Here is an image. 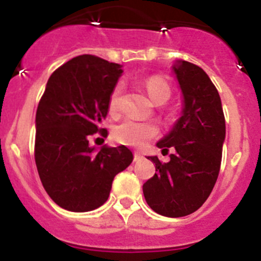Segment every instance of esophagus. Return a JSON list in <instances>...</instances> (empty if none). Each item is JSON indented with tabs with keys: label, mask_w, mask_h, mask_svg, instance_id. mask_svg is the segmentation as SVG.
<instances>
[{
	"label": "esophagus",
	"mask_w": 261,
	"mask_h": 261,
	"mask_svg": "<svg viewBox=\"0 0 261 261\" xmlns=\"http://www.w3.org/2000/svg\"><path fill=\"white\" fill-rule=\"evenodd\" d=\"M144 158L142 156V154H140L138 151H135V162H138V161H141V159Z\"/></svg>",
	"instance_id": "1"
}]
</instances>
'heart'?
<instances>
[{
	"label": "heart",
	"instance_id": "obj_1",
	"mask_svg": "<svg viewBox=\"0 0 261 261\" xmlns=\"http://www.w3.org/2000/svg\"><path fill=\"white\" fill-rule=\"evenodd\" d=\"M146 91L154 103L163 105L171 96V87L167 81L161 75H151L146 78L144 82ZM124 84L119 82L115 85L108 98V111L110 114H117L121 108L123 102ZM158 135V128L151 123H144L137 120L128 119L124 120L123 123L116 125L112 130V137L116 142L121 145L133 147H141L146 144L149 140L154 138Z\"/></svg>",
	"mask_w": 261,
	"mask_h": 261
}]
</instances>
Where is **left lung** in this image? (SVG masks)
<instances>
[{"label":"left lung","instance_id":"8db88e82","mask_svg":"<svg viewBox=\"0 0 261 261\" xmlns=\"http://www.w3.org/2000/svg\"><path fill=\"white\" fill-rule=\"evenodd\" d=\"M183 94V108L172 129L156 146L168 151L170 161L147 156L155 174L142 186L145 200L155 213L184 217L206 201L218 177L226 126L216 86L200 66L177 60L172 65Z\"/></svg>","mask_w":261,"mask_h":261}]
</instances>
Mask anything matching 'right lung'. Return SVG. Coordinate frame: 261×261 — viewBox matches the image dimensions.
<instances>
[{
  "mask_svg": "<svg viewBox=\"0 0 261 261\" xmlns=\"http://www.w3.org/2000/svg\"><path fill=\"white\" fill-rule=\"evenodd\" d=\"M121 65L93 55L53 71L36 111L35 162L44 190L59 206L90 212L107 201L114 177L133 161L124 145L90 146L108 114V98Z\"/></svg>",
  "mask_w": 261,
  "mask_h": 261,
  "instance_id": "right-lung-1",
  "label": "right lung"
}]
</instances>
